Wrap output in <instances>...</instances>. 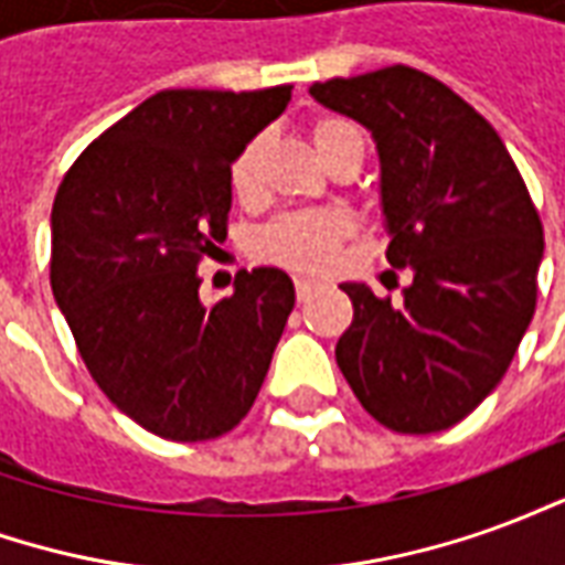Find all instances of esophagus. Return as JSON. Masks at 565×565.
Instances as JSON below:
<instances>
[{
    "mask_svg": "<svg viewBox=\"0 0 565 565\" xmlns=\"http://www.w3.org/2000/svg\"><path fill=\"white\" fill-rule=\"evenodd\" d=\"M318 290V281H308V278H296V296H299V302H306L311 299Z\"/></svg>",
    "mask_w": 565,
    "mask_h": 565,
    "instance_id": "34e87169",
    "label": "esophagus"
}]
</instances>
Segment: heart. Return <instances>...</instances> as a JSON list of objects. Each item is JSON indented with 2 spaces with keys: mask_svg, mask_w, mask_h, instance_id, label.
Wrapping results in <instances>:
<instances>
[{
  "mask_svg": "<svg viewBox=\"0 0 565 565\" xmlns=\"http://www.w3.org/2000/svg\"><path fill=\"white\" fill-rule=\"evenodd\" d=\"M311 141L320 160L330 162L342 150H360L363 153V136L351 120L342 117H323L311 129ZM257 160L259 145L247 141L238 150L230 169L235 196H254L257 193ZM344 235V221L332 211H294L271 223L266 233L259 235V254L263 257L294 266V269H323L335 254V245Z\"/></svg>",
  "mask_w": 565,
  "mask_h": 565,
  "instance_id": "1",
  "label": "heart"
}]
</instances>
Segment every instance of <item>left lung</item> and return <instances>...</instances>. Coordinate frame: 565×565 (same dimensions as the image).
Returning <instances> with one entry per match:
<instances>
[{"mask_svg":"<svg viewBox=\"0 0 565 565\" xmlns=\"http://www.w3.org/2000/svg\"><path fill=\"white\" fill-rule=\"evenodd\" d=\"M308 93L372 132L387 263L412 269L399 306L342 284L354 320L335 363L387 429H448L493 393L533 320L539 211L497 129L426 72L387 66Z\"/></svg>","mask_w":565,"mask_h":565,"instance_id":"left-lung-1","label":"left lung"}]
</instances>
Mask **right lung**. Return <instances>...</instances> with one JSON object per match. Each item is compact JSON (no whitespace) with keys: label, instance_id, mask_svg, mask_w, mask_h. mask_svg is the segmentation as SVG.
Masks as SVG:
<instances>
[{"label":"right lung","instance_id":"add662e5","mask_svg":"<svg viewBox=\"0 0 565 565\" xmlns=\"http://www.w3.org/2000/svg\"><path fill=\"white\" fill-rule=\"evenodd\" d=\"M294 87L160 90L105 129L56 190L51 290L111 403L172 441L230 433L250 412L296 290L242 271L205 306L199 257L226 238L230 169Z\"/></svg>","mask_w":565,"mask_h":565}]
</instances>
